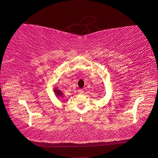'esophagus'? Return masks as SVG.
I'll use <instances>...</instances> for the list:
<instances>
[{
    "instance_id": "obj_1",
    "label": "esophagus",
    "mask_w": 158,
    "mask_h": 158,
    "mask_svg": "<svg viewBox=\"0 0 158 158\" xmlns=\"http://www.w3.org/2000/svg\"><path fill=\"white\" fill-rule=\"evenodd\" d=\"M78 92H79V94H83L84 92L83 89H79V90L78 91Z\"/></svg>"
}]
</instances>
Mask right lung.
<instances>
[{"label":"right lung","instance_id":"right-lung-1","mask_svg":"<svg viewBox=\"0 0 158 158\" xmlns=\"http://www.w3.org/2000/svg\"><path fill=\"white\" fill-rule=\"evenodd\" d=\"M54 93H55V94L56 95V97H63V93H62L60 90L57 89L56 88L54 89Z\"/></svg>","mask_w":158,"mask_h":158}]
</instances>
